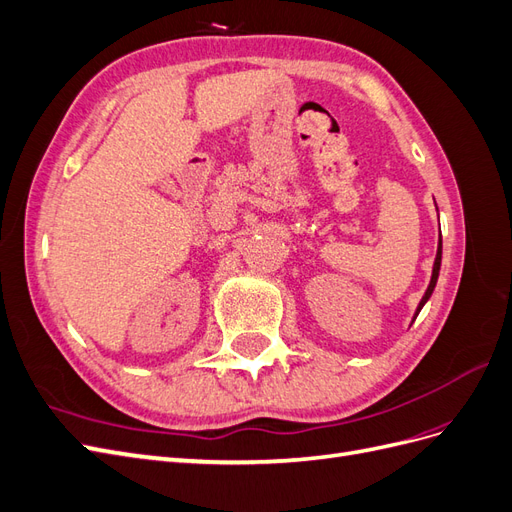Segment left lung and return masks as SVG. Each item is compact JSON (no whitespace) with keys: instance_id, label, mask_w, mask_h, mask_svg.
I'll list each match as a JSON object with an SVG mask.
<instances>
[{"instance_id":"8db88e82","label":"left lung","mask_w":512,"mask_h":512,"mask_svg":"<svg viewBox=\"0 0 512 512\" xmlns=\"http://www.w3.org/2000/svg\"><path fill=\"white\" fill-rule=\"evenodd\" d=\"M438 209V207H436ZM440 265H442V237H440V245H438V252H436V260H433V271H431V280H429V286H427V290H425V294H423V299H421V303H418V307H416V312H414V318L418 316V312H421L423 309V305L429 301V297H431V292H433V288H436V284H438V275H440Z\"/></svg>"}]
</instances>
